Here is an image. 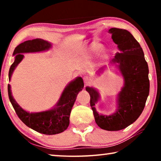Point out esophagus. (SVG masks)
Segmentation results:
<instances>
[{
    "label": "esophagus",
    "mask_w": 161,
    "mask_h": 161,
    "mask_svg": "<svg viewBox=\"0 0 161 161\" xmlns=\"http://www.w3.org/2000/svg\"><path fill=\"white\" fill-rule=\"evenodd\" d=\"M84 83H85V84H86V85H88V84H89L91 83V79L89 77H84Z\"/></svg>",
    "instance_id": "obj_1"
}]
</instances>
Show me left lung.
Masks as SVG:
<instances>
[{
    "instance_id": "1",
    "label": "left lung",
    "mask_w": 161,
    "mask_h": 161,
    "mask_svg": "<svg viewBox=\"0 0 161 161\" xmlns=\"http://www.w3.org/2000/svg\"><path fill=\"white\" fill-rule=\"evenodd\" d=\"M108 31L120 50L112 61L119 64L125 81L119 94L116 112L108 116L98 114L94 106L99 94L92 87L86 90L90 94V106L98 126L107 130H119L136 121L145 107L150 89L148 67L142 48L130 32L116 28Z\"/></svg>"
}]
</instances>
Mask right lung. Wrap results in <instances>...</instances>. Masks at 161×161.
Returning a JSON list of instances; mask_svg holds the SVG:
<instances>
[{"label":"right lung","mask_w":161,"mask_h":161,"mask_svg":"<svg viewBox=\"0 0 161 161\" xmlns=\"http://www.w3.org/2000/svg\"><path fill=\"white\" fill-rule=\"evenodd\" d=\"M50 43L41 39L27 40L15 48L13 55H15V61L9 70V80L16 66L23 59L24 55L21 53H35L47 50L50 47ZM84 81L81 77L69 84L62 93L56 107L50 111L40 113H28L24 111L13 99L10 92V84L8 85V92L10 103L14 108L22 121L27 126L36 131L46 135H53L63 132L69 124V116L79 92L82 90Z\"/></svg>","instance_id":"obj_1"}]
</instances>
